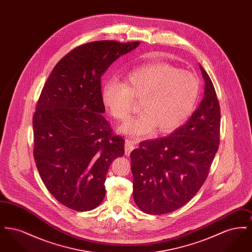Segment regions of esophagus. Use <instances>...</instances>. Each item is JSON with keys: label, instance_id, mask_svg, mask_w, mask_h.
I'll list each match as a JSON object with an SVG mask.
<instances>
[{"label": "esophagus", "instance_id": "1", "mask_svg": "<svg viewBox=\"0 0 252 252\" xmlns=\"http://www.w3.org/2000/svg\"><path fill=\"white\" fill-rule=\"evenodd\" d=\"M135 149V144L134 142L131 140H126V144H125V152H126V155H130L132 150Z\"/></svg>", "mask_w": 252, "mask_h": 252}]
</instances>
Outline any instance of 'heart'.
I'll list each match as a JSON object with an SVG mask.
<instances>
[{
  "label": "heart",
  "instance_id": "heart-1",
  "mask_svg": "<svg viewBox=\"0 0 252 252\" xmlns=\"http://www.w3.org/2000/svg\"><path fill=\"white\" fill-rule=\"evenodd\" d=\"M199 94V81L192 72L167 63H154L127 73L123 84L109 79L102 90V101L116 120L131 114L135 101L143 112L127 121L120 131L141 137L154 131L170 132L192 113Z\"/></svg>",
  "mask_w": 252,
  "mask_h": 252
}]
</instances>
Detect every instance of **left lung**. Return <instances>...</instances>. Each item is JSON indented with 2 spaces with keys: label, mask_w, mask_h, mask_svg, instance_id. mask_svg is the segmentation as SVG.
Segmentation results:
<instances>
[{
  "label": "left lung",
  "mask_w": 252,
  "mask_h": 252,
  "mask_svg": "<svg viewBox=\"0 0 252 252\" xmlns=\"http://www.w3.org/2000/svg\"><path fill=\"white\" fill-rule=\"evenodd\" d=\"M204 98L189 121L170 136L144 141L130 154L133 198L149 215L172 213L189 202L209 175L220 140V106L201 65Z\"/></svg>",
  "instance_id": "left-lung-1"
}]
</instances>
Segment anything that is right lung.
<instances>
[{"mask_svg":"<svg viewBox=\"0 0 252 252\" xmlns=\"http://www.w3.org/2000/svg\"><path fill=\"white\" fill-rule=\"evenodd\" d=\"M140 44L98 40L79 45L58 62L33 115L34 158L50 193L77 212L95 209L106 193L108 168L125 154L102 113L101 76Z\"/></svg>","mask_w":252,"mask_h":252,"instance_id":"add662e5","label":"right lung"}]
</instances>
